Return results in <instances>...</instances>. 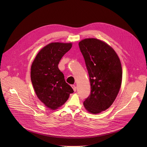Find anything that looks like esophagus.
Listing matches in <instances>:
<instances>
[{
  "instance_id": "1",
  "label": "esophagus",
  "mask_w": 147,
  "mask_h": 147,
  "mask_svg": "<svg viewBox=\"0 0 147 147\" xmlns=\"http://www.w3.org/2000/svg\"><path fill=\"white\" fill-rule=\"evenodd\" d=\"M71 87L73 88V90H74V91H76V90H77V88H76V86H74V85H71Z\"/></svg>"
}]
</instances>
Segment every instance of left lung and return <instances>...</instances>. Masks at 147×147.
Listing matches in <instances>:
<instances>
[{
  "instance_id": "obj_1",
  "label": "left lung",
  "mask_w": 147,
  "mask_h": 147,
  "mask_svg": "<svg viewBox=\"0 0 147 147\" xmlns=\"http://www.w3.org/2000/svg\"><path fill=\"white\" fill-rule=\"evenodd\" d=\"M78 45L91 85L90 95L83 103L88 112L97 114L108 109L119 93L122 80L121 63L115 51L102 40L85 39Z\"/></svg>"
}]
</instances>
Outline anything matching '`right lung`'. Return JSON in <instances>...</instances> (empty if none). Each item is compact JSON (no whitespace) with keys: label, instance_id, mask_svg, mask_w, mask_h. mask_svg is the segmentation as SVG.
Wrapping results in <instances>:
<instances>
[{"label":"right lung","instance_id":"1","mask_svg":"<svg viewBox=\"0 0 147 147\" xmlns=\"http://www.w3.org/2000/svg\"><path fill=\"white\" fill-rule=\"evenodd\" d=\"M71 47V43H51L39 51L31 66V79L35 93L53 110L63 105L74 92L58 68L61 57Z\"/></svg>","mask_w":147,"mask_h":147}]
</instances>
